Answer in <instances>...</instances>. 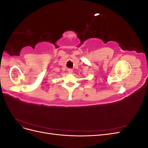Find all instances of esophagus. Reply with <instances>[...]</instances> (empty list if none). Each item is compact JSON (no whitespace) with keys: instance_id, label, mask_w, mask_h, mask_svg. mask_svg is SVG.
I'll list each match as a JSON object with an SVG mask.
<instances>
[{"instance_id":"1","label":"esophagus","mask_w":148,"mask_h":148,"mask_svg":"<svg viewBox=\"0 0 148 148\" xmlns=\"http://www.w3.org/2000/svg\"><path fill=\"white\" fill-rule=\"evenodd\" d=\"M68 72H69V73H72V72H73V70L71 69H68Z\"/></svg>"}]
</instances>
